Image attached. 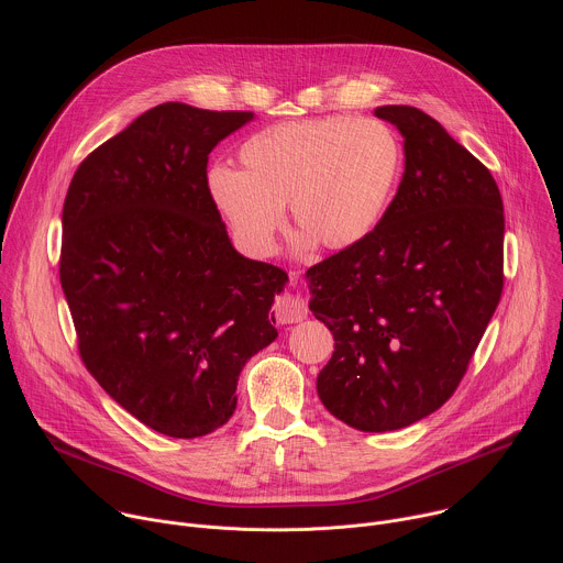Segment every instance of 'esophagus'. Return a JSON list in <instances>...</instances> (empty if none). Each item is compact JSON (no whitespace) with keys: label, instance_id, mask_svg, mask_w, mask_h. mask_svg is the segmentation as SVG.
Listing matches in <instances>:
<instances>
[{"label":"esophagus","instance_id":"esophagus-1","mask_svg":"<svg viewBox=\"0 0 563 563\" xmlns=\"http://www.w3.org/2000/svg\"><path fill=\"white\" fill-rule=\"evenodd\" d=\"M272 316L278 325H294V323H300V320L307 316V305L302 298L285 294L276 298Z\"/></svg>","mask_w":563,"mask_h":563}]
</instances>
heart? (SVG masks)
<instances>
[{
	"label": "heart",
	"mask_w": 563,
	"mask_h": 563,
	"mask_svg": "<svg viewBox=\"0 0 563 563\" xmlns=\"http://www.w3.org/2000/svg\"><path fill=\"white\" fill-rule=\"evenodd\" d=\"M243 172L216 165L207 191L238 243L267 256L289 205L302 233L298 250L320 243L350 250L380 224L404 174V146L378 120L347 115L280 122L238 148Z\"/></svg>",
	"instance_id": "1"
}]
</instances>
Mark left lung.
I'll return each instance as SVG.
<instances>
[{
	"label": "left lung",
	"mask_w": 563,
	"mask_h": 563,
	"mask_svg": "<svg viewBox=\"0 0 563 563\" xmlns=\"http://www.w3.org/2000/svg\"><path fill=\"white\" fill-rule=\"evenodd\" d=\"M404 135L406 174L363 243L307 269L309 309L334 334L316 389L361 432L408 428L459 387L504 291V200L428 113L378 107Z\"/></svg>",
	"instance_id": "obj_1"
}]
</instances>
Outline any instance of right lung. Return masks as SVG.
Returning a JSON list of instances; mask_svg holds the SVG:
<instances>
[{"label":"right lung","mask_w":563,"mask_h":563,"mask_svg":"<svg viewBox=\"0 0 563 563\" xmlns=\"http://www.w3.org/2000/svg\"><path fill=\"white\" fill-rule=\"evenodd\" d=\"M254 118L165 102L91 151L62 209L59 283L82 363L146 428L205 437L276 336L287 274L240 256L207 191L211 148Z\"/></svg>","instance_id":"right-lung-1"}]
</instances>
